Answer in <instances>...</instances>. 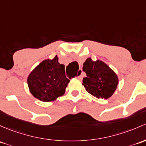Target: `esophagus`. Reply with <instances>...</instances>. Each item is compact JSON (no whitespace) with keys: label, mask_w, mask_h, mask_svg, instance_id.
<instances>
[{"label":"esophagus","mask_w":146,"mask_h":146,"mask_svg":"<svg viewBox=\"0 0 146 146\" xmlns=\"http://www.w3.org/2000/svg\"><path fill=\"white\" fill-rule=\"evenodd\" d=\"M82 69H80V70L78 71V78H79V79L82 78Z\"/></svg>","instance_id":"1"}]
</instances>
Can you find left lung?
Masks as SVG:
<instances>
[{
  "instance_id": "8db88e82",
  "label": "left lung",
  "mask_w": 146,
  "mask_h": 146,
  "mask_svg": "<svg viewBox=\"0 0 146 146\" xmlns=\"http://www.w3.org/2000/svg\"><path fill=\"white\" fill-rule=\"evenodd\" d=\"M82 70L87 76L83 78L82 85L87 92L98 99H106L113 94L117 87L118 78L107 64L88 58L83 64Z\"/></svg>"
}]
</instances>
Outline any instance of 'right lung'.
Wrapping results in <instances>:
<instances>
[{"label":"right lung","mask_w":146,"mask_h":146,"mask_svg":"<svg viewBox=\"0 0 146 146\" xmlns=\"http://www.w3.org/2000/svg\"><path fill=\"white\" fill-rule=\"evenodd\" d=\"M70 80L66 78L65 66L58 61L57 56L40 63L29 74L27 82L34 97L45 102L52 101L65 92Z\"/></svg>","instance_id":"obj_1"}]
</instances>
